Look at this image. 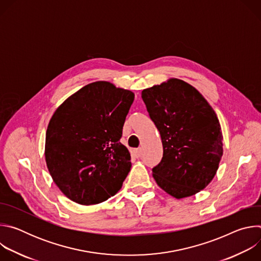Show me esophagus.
I'll return each instance as SVG.
<instances>
[{
	"mask_svg": "<svg viewBox=\"0 0 261 261\" xmlns=\"http://www.w3.org/2000/svg\"><path fill=\"white\" fill-rule=\"evenodd\" d=\"M131 155L134 158H139L141 155V150L140 148H134V150H132V152H131Z\"/></svg>",
	"mask_w": 261,
	"mask_h": 261,
	"instance_id": "34e87169",
	"label": "esophagus"
}]
</instances>
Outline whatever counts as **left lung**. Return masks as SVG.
<instances>
[{
  "instance_id": "8db88e82",
  "label": "left lung",
  "mask_w": 261,
  "mask_h": 261,
  "mask_svg": "<svg viewBox=\"0 0 261 261\" xmlns=\"http://www.w3.org/2000/svg\"><path fill=\"white\" fill-rule=\"evenodd\" d=\"M141 98L162 140L163 157L152 169L159 187L175 198L204 189L223 155L214 109L195 88L176 79L143 90Z\"/></svg>"
}]
</instances>
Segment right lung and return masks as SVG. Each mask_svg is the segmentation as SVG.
Here are the masks:
<instances>
[{"mask_svg":"<svg viewBox=\"0 0 261 261\" xmlns=\"http://www.w3.org/2000/svg\"><path fill=\"white\" fill-rule=\"evenodd\" d=\"M133 101L131 91L96 82L55 111L46 130L45 159L54 181L72 201L96 204L121 189L131 156L120 139Z\"/></svg>","mask_w":261,"mask_h":261,"instance_id":"obj_1","label":"right lung"}]
</instances>
